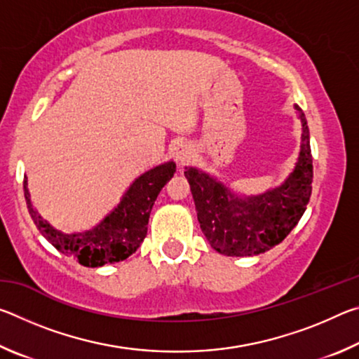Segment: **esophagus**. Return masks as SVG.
I'll list each match as a JSON object with an SVG mask.
<instances>
[{
    "label": "esophagus",
    "instance_id": "esophagus-1",
    "mask_svg": "<svg viewBox=\"0 0 359 359\" xmlns=\"http://www.w3.org/2000/svg\"><path fill=\"white\" fill-rule=\"evenodd\" d=\"M193 158V149L190 147V145H180V147L177 149V151H175V163H177L179 166H185L188 165V163L191 161Z\"/></svg>",
    "mask_w": 359,
    "mask_h": 359
}]
</instances>
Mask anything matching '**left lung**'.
<instances>
[{
	"instance_id": "left-lung-1",
	"label": "left lung",
	"mask_w": 359,
	"mask_h": 359,
	"mask_svg": "<svg viewBox=\"0 0 359 359\" xmlns=\"http://www.w3.org/2000/svg\"><path fill=\"white\" fill-rule=\"evenodd\" d=\"M302 123L297 163L280 187L241 198L222 182L196 168L184 172L190 184L198 222L210 247L226 257L264 253L287 238L312 194V151L306 115L294 106Z\"/></svg>"
}]
</instances>
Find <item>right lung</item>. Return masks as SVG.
I'll return each instance as SVG.
<instances>
[{
  "instance_id": "add662e5",
  "label": "right lung",
  "mask_w": 359,
  "mask_h": 359,
  "mask_svg": "<svg viewBox=\"0 0 359 359\" xmlns=\"http://www.w3.org/2000/svg\"><path fill=\"white\" fill-rule=\"evenodd\" d=\"M175 172V163L168 161L144 172L130 185L111 214L95 228L83 233L65 234L44 222L33 208L28 193V180H23L27 208L41 234L50 244L82 266L100 267L107 263H118L135 253L147 236V224L151 208Z\"/></svg>"
}]
</instances>
